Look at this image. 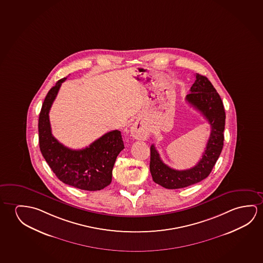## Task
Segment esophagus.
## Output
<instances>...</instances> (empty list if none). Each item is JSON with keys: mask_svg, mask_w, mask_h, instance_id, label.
Segmentation results:
<instances>
[{"mask_svg": "<svg viewBox=\"0 0 263 263\" xmlns=\"http://www.w3.org/2000/svg\"><path fill=\"white\" fill-rule=\"evenodd\" d=\"M130 132H131V136L138 140H145L148 135L147 130L145 128V126L142 125L140 122H136L132 125Z\"/></svg>", "mask_w": 263, "mask_h": 263, "instance_id": "esophagus-1", "label": "esophagus"}]
</instances>
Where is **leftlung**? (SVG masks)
<instances>
[{
	"label": "left lung",
	"instance_id": "1",
	"mask_svg": "<svg viewBox=\"0 0 263 263\" xmlns=\"http://www.w3.org/2000/svg\"><path fill=\"white\" fill-rule=\"evenodd\" d=\"M186 101L202 114L210 125V136L202 158L190 170L171 168L162 161L158 150L150 146V172L154 182L168 190L182 189L200 182L210 174L219 158L224 141L225 110L222 100L210 80L196 73V80Z\"/></svg>",
	"mask_w": 263,
	"mask_h": 263
}]
</instances>
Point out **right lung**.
Listing matches in <instances>:
<instances>
[{
	"label": "right lung",
	"mask_w": 263,
	"mask_h": 263,
	"mask_svg": "<svg viewBox=\"0 0 263 263\" xmlns=\"http://www.w3.org/2000/svg\"><path fill=\"white\" fill-rule=\"evenodd\" d=\"M65 79H60L49 90L42 105L38 122L41 152L58 179L65 184L88 191L103 190L112 181L114 164L125 148L121 132L110 131L79 150L68 148L54 138L49 112Z\"/></svg>",
	"instance_id": "1"
}]
</instances>
